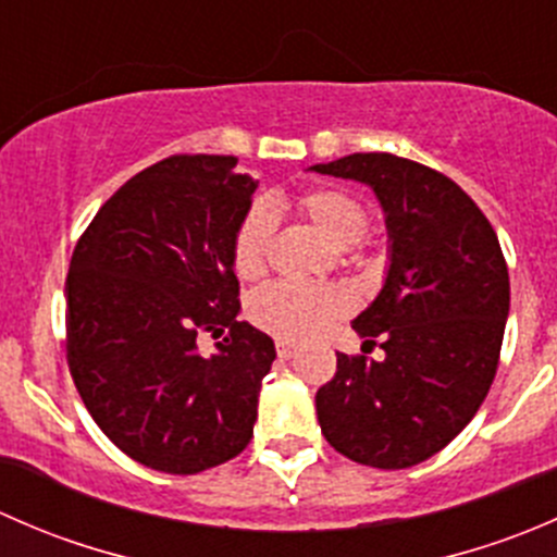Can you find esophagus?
Here are the masks:
<instances>
[{
    "label": "esophagus",
    "instance_id": "obj_1",
    "mask_svg": "<svg viewBox=\"0 0 557 557\" xmlns=\"http://www.w3.org/2000/svg\"><path fill=\"white\" fill-rule=\"evenodd\" d=\"M277 356L283 358V361H288V358H294V356H296V347L290 345V342H283V339H280V342H277Z\"/></svg>",
    "mask_w": 557,
    "mask_h": 557
}]
</instances>
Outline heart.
Wrapping results in <instances>:
<instances>
[{
	"label": "heart",
	"mask_w": 557,
	"mask_h": 557,
	"mask_svg": "<svg viewBox=\"0 0 557 557\" xmlns=\"http://www.w3.org/2000/svg\"><path fill=\"white\" fill-rule=\"evenodd\" d=\"M301 212L325 234L331 245L350 247L367 234L369 212L361 199L342 188H312L301 194ZM277 215L267 199L252 201L239 218L232 239L234 269L239 277H256L263 272L272 247ZM350 301L339 288L307 285L294 280H277L263 285L247 301V314L258 329L288 342L310 339L331 320L347 312Z\"/></svg>",
	"instance_id": "heart-1"
}]
</instances>
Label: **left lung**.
<instances>
[{
	"label": "left lung",
	"instance_id": "obj_1",
	"mask_svg": "<svg viewBox=\"0 0 557 557\" xmlns=\"http://www.w3.org/2000/svg\"><path fill=\"white\" fill-rule=\"evenodd\" d=\"M312 172L358 180L385 212L391 256L377 299L352 329L385 361L336 352L314 396L336 453L409 469L447 447L491 391L509 314V272L491 221L460 185L391 153H352Z\"/></svg>",
	"mask_w": 557,
	"mask_h": 557
}]
</instances>
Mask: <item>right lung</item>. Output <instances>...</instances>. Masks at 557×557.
Wrapping results in <instances>:
<instances>
[{
  "label": "right lung",
  "mask_w": 557,
  "mask_h": 557,
  "mask_svg": "<svg viewBox=\"0 0 557 557\" xmlns=\"http://www.w3.org/2000/svg\"><path fill=\"white\" fill-rule=\"evenodd\" d=\"M256 188L234 156H170L123 183L72 252V380L107 440L148 469L199 474L252 440L277 356L237 320L232 239ZM226 327L201 357L198 331Z\"/></svg>",
  "instance_id": "1"
}]
</instances>
